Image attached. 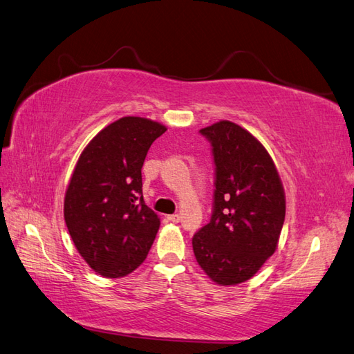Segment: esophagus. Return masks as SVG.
Returning <instances> with one entry per match:
<instances>
[{
	"mask_svg": "<svg viewBox=\"0 0 354 354\" xmlns=\"http://www.w3.org/2000/svg\"><path fill=\"white\" fill-rule=\"evenodd\" d=\"M167 219H169V221H171V222H175V224H176V222H179V221H180V216H179L178 214H175V215H169V216H167Z\"/></svg>",
	"mask_w": 354,
	"mask_h": 354,
	"instance_id": "obj_1",
	"label": "esophagus"
}]
</instances>
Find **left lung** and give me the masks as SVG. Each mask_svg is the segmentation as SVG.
I'll return each mask as SVG.
<instances>
[{"label": "left lung", "mask_w": 354, "mask_h": 354, "mask_svg": "<svg viewBox=\"0 0 354 354\" xmlns=\"http://www.w3.org/2000/svg\"><path fill=\"white\" fill-rule=\"evenodd\" d=\"M216 166L214 214L193 237L198 266L219 286L254 277L274 254L286 214L285 189L266 147L228 120L200 130Z\"/></svg>", "instance_id": "8db88e82"}]
</instances>
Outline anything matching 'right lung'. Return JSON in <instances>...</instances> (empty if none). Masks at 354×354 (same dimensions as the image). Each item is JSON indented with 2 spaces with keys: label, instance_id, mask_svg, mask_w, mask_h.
Segmentation results:
<instances>
[{
  "label": "right lung",
  "instance_id": "1",
  "mask_svg": "<svg viewBox=\"0 0 354 354\" xmlns=\"http://www.w3.org/2000/svg\"><path fill=\"white\" fill-rule=\"evenodd\" d=\"M167 130L144 117L108 124L80 154L64 200V216L78 254L97 274L124 277L145 261L160 218L144 203L148 149Z\"/></svg>",
  "mask_w": 354,
  "mask_h": 354
}]
</instances>
